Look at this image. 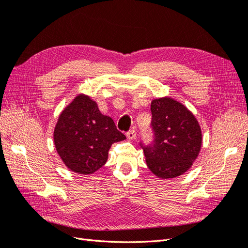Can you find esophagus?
<instances>
[{
    "label": "esophagus",
    "mask_w": 248,
    "mask_h": 248,
    "mask_svg": "<svg viewBox=\"0 0 248 248\" xmlns=\"http://www.w3.org/2000/svg\"><path fill=\"white\" fill-rule=\"evenodd\" d=\"M136 137H137V133L134 129H130L128 132H127V139H128L129 140H134L136 139Z\"/></svg>",
    "instance_id": "esophagus-1"
}]
</instances>
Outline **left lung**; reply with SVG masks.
<instances>
[{
  "instance_id": "8db88e82",
  "label": "left lung",
  "mask_w": 248,
  "mask_h": 248,
  "mask_svg": "<svg viewBox=\"0 0 248 248\" xmlns=\"http://www.w3.org/2000/svg\"><path fill=\"white\" fill-rule=\"evenodd\" d=\"M153 144L142 146L149 170L160 179L183 175L202 148V130L197 118L170 97L151 102Z\"/></svg>"
}]
</instances>
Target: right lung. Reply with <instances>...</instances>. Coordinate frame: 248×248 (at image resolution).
Listing matches in <instances>:
<instances>
[{
	"mask_svg": "<svg viewBox=\"0 0 248 248\" xmlns=\"http://www.w3.org/2000/svg\"><path fill=\"white\" fill-rule=\"evenodd\" d=\"M125 139L112 119L102 115L97 103L85 94L78 95L63 109L54 130L59 156L70 170L81 175L103 167L110 146Z\"/></svg>",
	"mask_w": 248,
	"mask_h": 248,
	"instance_id": "add662e5",
	"label": "right lung"
}]
</instances>
